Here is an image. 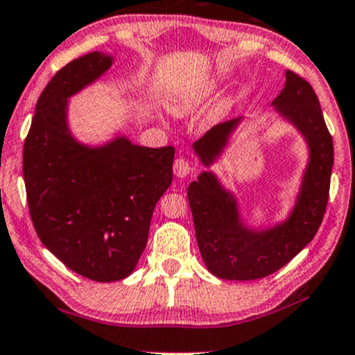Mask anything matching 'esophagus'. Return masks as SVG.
I'll return each mask as SVG.
<instances>
[{
    "label": "esophagus",
    "mask_w": 355,
    "mask_h": 355,
    "mask_svg": "<svg viewBox=\"0 0 355 355\" xmlns=\"http://www.w3.org/2000/svg\"><path fill=\"white\" fill-rule=\"evenodd\" d=\"M174 174H176L178 178H186L189 176V173H191V163H189V159L186 158H176L174 159Z\"/></svg>",
    "instance_id": "esophagus-1"
}]
</instances>
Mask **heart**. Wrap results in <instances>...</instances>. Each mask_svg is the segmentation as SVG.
<instances>
[{
	"label": "heart",
	"mask_w": 355,
	"mask_h": 355,
	"mask_svg": "<svg viewBox=\"0 0 355 355\" xmlns=\"http://www.w3.org/2000/svg\"><path fill=\"white\" fill-rule=\"evenodd\" d=\"M194 105H196V101H182V103H179L176 105V110L179 114H182V112H187V110H191Z\"/></svg>",
	"instance_id": "obj_1"
}]
</instances>
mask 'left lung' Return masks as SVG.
<instances>
[{
  "instance_id": "1",
  "label": "left lung",
  "mask_w": 355,
  "mask_h": 355,
  "mask_svg": "<svg viewBox=\"0 0 355 355\" xmlns=\"http://www.w3.org/2000/svg\"><path fill=\"white\" fill-rule=\"evenodd\" d=\"M285 87L274 99L275 109L295 125L310 146V163L297 205L287 222L266 232H251L239 222L236 202L211 173L189 184L187 199L194 218L197 245L207 269L220 279L268 277L292 261L315 238L323 222L334 163L333 137L326 127L318 96L300 75L285 71ZM241 119L211 127L194 144L202 163L210 164L227 145Z\"/></svg>"
}]
</instances>
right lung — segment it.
I'll return each mask as SVG.
<instances>
[{
  "instance_id": "obj_1",
  "label": "right lung",
  "mask_w": 355,
  "mask_h": 355,
  "mask_svg": "<svg viewBox=\"0 0 355 355\" xmlns=\"http://www.w3.org/2000/svg\"><path fill=\"white\" fill-rule=\"evenodd\" d=\"M112 65L91 52L55 73L35 105L22 151L27 204L40 241L67 268L96 282L125 279L148 239L156 202L173 181V146L146 148L119 137L78 144L67 99Z\"/></svg>"
}]
</instances>
